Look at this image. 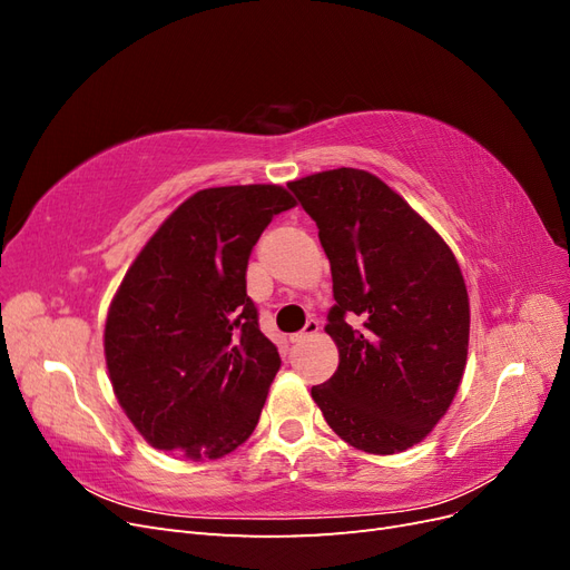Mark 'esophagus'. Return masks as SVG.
Segmentation results:
<instances>
[{
  "label": "esophagus",
  "mask_w": 570,
  "mask_h": 570,
  "mask_svg": "<svg viewBox=\"0 0 570 570\" xmlns=\"http://www.w3.org/2000/svg\"><path fill=\"white\" fill-rule=\"evenodd\" d=\"M318 327H321V325H318V321H316V318H308V321H306V325L302 327V333L292 335V342H297V344H299V342H306L308 337H314V335L318 333Z\"/></svg>",
  "instance_id": "obj_1"
}]
</instances>
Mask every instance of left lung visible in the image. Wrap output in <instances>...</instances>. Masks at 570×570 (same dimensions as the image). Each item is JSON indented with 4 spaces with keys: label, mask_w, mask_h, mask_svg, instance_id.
I'll list each match as a JSON object with an SVG mask.
<instances>
[{
    "label": "left lung",
    "mask_w": 570,
    "mask_h": 570,
    "mask_svg": "<svg viewBox=\"0 0 570 570\" xmlns=\"http://www.w3.org/2000/svg\"><path fill=\"white\" fill-rule=\"evenodd\" d=\"M316 220L340 350L312 387L335 433L368 454L421 442L450 409L469 356V292L452 249L381 178L335 168L287 183Z\"/></svg>",
    "instance_id": "obj_1"
}]
</instances>
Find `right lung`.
Segmentation results:
<instances>
[{"mask_svg": "<svg viewBox=\"0 0 570 570\" xmlns=\"http://www.w3.org/2000/svg\"><path fill=\"white\" fill-rule=\"evenodd\" d=\"M292 206L278 185L199 189L128 268L107 316V368L118 404L157 450L220 459L254 433L281 354L258 331L247 264Z\"/></svg>", "mask_w": 570, "mask_h": 570, "instance_id": "obj_1", "label": "right lung"}]
</instances>
